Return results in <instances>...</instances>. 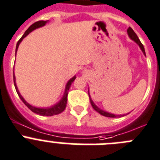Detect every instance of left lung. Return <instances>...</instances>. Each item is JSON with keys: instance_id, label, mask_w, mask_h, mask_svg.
I'll return each mask as SVG.
<instances>
[{"instance_id": "obj_1", "label": "left lung", "mask_w": 160, "mask_h": 160, "mask_svg": "<svg viewBox=\"0 0 160 160\" xmlns=\"http://www.w3.org/2000/svg\"><path fill=\"white\" fill-rule=\"evenodd\" d=\"M127 32H128V35H129V38H130L132 40H133L134 42H137V44L139 45V46L141 47V50H142V52L144 53V55H145V51H144V46H143L142 43L141 42V41H140L139 38H138V37H137V34H136V33L134 32L133 30H132V28H131L130 27H129V28H128V30H127ZM88 95H89V92H88ZM89 98H90L91 104H92V107H93L94 110H95V111L98 112V113H99V114H100L101 115H103V116H105V117H108V118H121V117H123V116H125V114H123V115H116V114H110V113H108V112L104 111V110H101V109H99L98 107H96V106H95V104L94 103L93 101H92V98H91L90 95H89Z\"/></svg>"}]
</instances>
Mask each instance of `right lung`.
<instances>
[{"label":"right lung","mask_w":160,"mask_h":160,"mask_svg":"<svg viewBox=\"0 0 160 160\" xmlns=\"http://www.w3.org/2000/svg\"><path fill=\"white\" fill-rule=\"evenodd\" d=\"M47 22H48V20H46V21H44V20H40V21H37V22H35V23H33V24L31 25V26L30 27V28H28L26 31H25V33L23 34V36L21 37V38H20L19 41H18L17 44H16V51H17V50H18V47H19V43L21 42V41L23 40V38H24L25 37H26L27 35L29 34V33H31V31H34V30L36 29V28H40V27L44 26V25L46 24ZM75 79H76V77H73L72 78L70 79V80H68V83H67V84H66V88H65V94H64L63 97H62V98L61 99V101H60L58 103H57L56 105L53 106V107H49V108H38V107H33V106L30 105L28 102H27L26 101L24 100V98H23V97L21 96V95L19 94V91H18V88H17V87H16V78H15V76L13 75V80H14L15 88H16V92H17L18 95H19V97L20 98V99L23 101V103H24L25 105H26L27 107H28V108L31 110V111L34 112V113H35V114H39V115H42V116L56 115V114H60V113H62V111H64V110H65V107H66L67 99H68V90H69L70 86H71V84L72 83V82L75 80Z\"/></svg>","instance_id":"add662e5"}]
</instances>
